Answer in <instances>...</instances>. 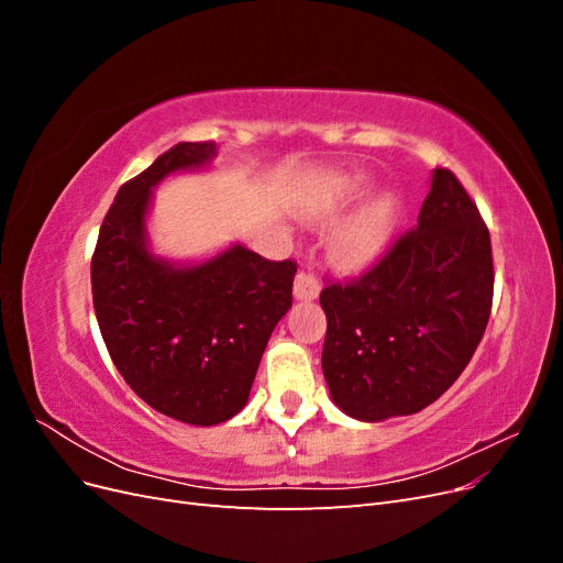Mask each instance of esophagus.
Here are the masks:
<instances>
[{
    "instance_id": "34e87169",
    "label": "esophagus",
    "mask_w": 563,
    "mask_h": 563,
    "mask_svg": "<svg viewBox=\"0 0 563 563\" xmlns=\"http://www.w3.org/2000/svg\"><path fill=\"white\" fill-rule=\"evenodd\" d=\"M321 291L319 279L312 275V272H298L296 275V284H294V296L298 300H314Z\"/></svg>"
}]
</instances>
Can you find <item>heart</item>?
Masks as SVG:
<instances>
[{
    "mask_svg": "<svg viewBox=\"0 0 563 563\" xmlns=\"http://www.w3.org/2000/svg\"><path fill=\"white\" fill-rule=\"evenodd\" d=\"M397 209L391 199H380L356 216L333 236V261L345 269H360L368 265L387 246L395 230Z\"/></svg>",
    "mask_w": 563,
    "mask_h": 563,
    "instance_id": "obj_1",
    "label": "heart"
}]
</instances>
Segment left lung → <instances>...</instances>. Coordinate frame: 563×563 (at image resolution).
Returning a JSON list of instances; mask_svg holds the SVG:
<instances>
[{
  "mask_svg": "<svg viewBox=\"0 0 563 563\" xmlns=\"http://www.w3.org/2000/svg\"><path fill=\"white\" fill-rule=\"evenodd\" d=\"M327 284L321 368L331 399L366 422L411 416L444 395L482 343L490 234L463 183L437 166L418 225L362 277Z\"/></svg>",
  "mask_w": 563,
  "mask_h": 563,
  "instance_id": "1",
  "label": "left lung"
}]
</instances>
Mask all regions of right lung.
Here are the masks:
<instances>
[{"mask_svg": "<svg viewBox=\"0 0 563 563\" xmlns=\"http://www.w3.org/2000/svg\"><path fill=\"white\" fill-rule=\"evenodd\" d=\"M213 155L211 141L178 143L126 180L91 258L93 310L117 371L155 411L201 428L249 401L267 340L294 302L298 269L240 244L192 267L147 251L152 187Z\"/></svg>", "mask_w": 563, "mask_h": 563, "instance_id": "obj_1", "label": "right lung"}]
</instances>
